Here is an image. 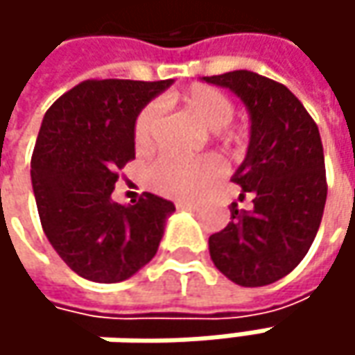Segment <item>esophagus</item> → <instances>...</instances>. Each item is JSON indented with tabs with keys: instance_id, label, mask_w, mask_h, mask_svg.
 Here are the masks:
<instances>
[{
	"instance_id": "1",
	"label": "esophagus",
	"mask_w": 355,
	"mask_h": 355,
	"mask_svg": "<svg viewBox=\"0 0 355 355\" xmlns=\"http://www.w3.org/2000/svg\"><path fill=\"white\" fill-rule=\"evenodd\" d=\"M175 207L178 209H196V203H191V201H175Z\"/></svg>"
}]
</instances>
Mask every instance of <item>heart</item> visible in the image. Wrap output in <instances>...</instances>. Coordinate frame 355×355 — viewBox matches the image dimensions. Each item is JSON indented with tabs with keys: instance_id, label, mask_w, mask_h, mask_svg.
Segmentation results:
<instances>
[{
	"instance_id": "heart-1",
	"label": "heart",
	"mask_w": 355,
	"mask_h": 355,
	"mask_svg": "<svg viewBox=\"0 0 355 355\" xmlns=\"http://www.w3.org/2000/svg\"><path fill=\"white\" fill-rule=\"evenodd\" d=\"M170 103L178 104L191 118H196L203 128L211 130L215 142L223 146H241L247 140L245 130L233 126L235 104L223 90L211 85H191L184 92L170 96ZM157 110L154 104L144 106L134 120L132 138L138 152H148L156 144ZM221 175V164L211 156L184 159L175 156H162L150 166L148 182L157 193L175 199H198L209 189Z\"/></svg>"
}]
</instances>
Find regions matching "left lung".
Wrapping results in <instances>:
<instances>
[{"instance_id": "left-lung-1", "label": "left lung", "mask_w": 355, "mask_h": 355, "mask_svg": "<svg viewBox=\"0 0 355 355\" xmlns=\"http://www.w3.org/2000/svg\"><path fill=\"white\" fill-rule=\"evenodd\" d=\"M245 103L251 140L231 178L252 196L251 211L231 203V221L209 237V254L227 279L265 286L286 277L306 257L326 205L320 132L284 85L251 71L203 76Z\"/></svg>"}]
</instances>
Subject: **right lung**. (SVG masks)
I'll return each mask as SVG.
<instances>
[{
	"mask_svg": "<svg viewBox=\"0 0 355 355\" xmlns=\"http://www.w3.org/2000/svg\"><path fill=\"white\" fill-rule=\"evenodd\" d=\"M171 83L85 80L43 118L31 156L37 211L53 249L83 279L126 280L157 252L173 203L148 191L134 205L110 196L118 170L136 157L134 120Z\"/></svg>",
	"mask_w": 355,
	"mask_h": 355,
	"instance_id": "obj_1",
	"label": "right lung"
}]
</instances>
